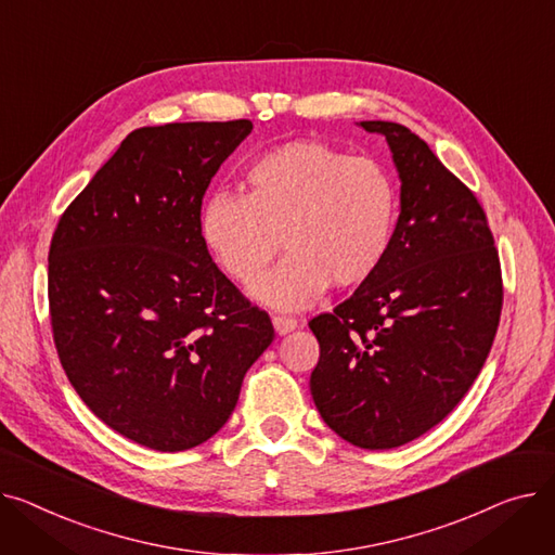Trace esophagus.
Listing matches in <instances>:
<instances>
[{"mask_svg": "<svg viewBox=\"0 0 555 555\" xmlns=\"http://www.w3.org/2000/svg\"><path fill=\"white\" fill-rule=\"evenodd\" d=\"M298 320L296 318H286V315H273V327L280 336L284 334H291L293 330H298Z\"/></svg>", "mask_w": 555, "mask_h": 555, "instance_id": "34e87169", "label": "esophagus"}]
</instances>
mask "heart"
<instances>
[{
  "label": "heart",
  "instance_id": "1",
  "mask_svg": "<svg viewBox=\"0 0 555 555\" xmlns=\"http://www.w3.org/2000/svg\"><path fill=\"white\" fill-rule=\"evenodd\" d=\"M248 194L217 192L202 208V235L235 282L261 274L284 245L292 255L250 293L298 311L332 282L372 280L392 250L399 185L383 163L318 141H293L250 163Z\"/></svg>",
  "mask_w": 555,
  "mask_h": 555
}]
</instances>
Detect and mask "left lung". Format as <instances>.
Returning a JSON list of instances; mask_svg holds the SVG:
<instances>
[{
  "instance_id": "obj_1",
  "label": "left lung",
  "mask_w": 555,
  "mask_h": 555,
  "mask_svg": "<svg viewBox=\"0 0 555 555\" xmlns=\"http://www.w3.org/2000/svg\"><path fill=\"white\" fill-rule=\"evenodd\" d=\"M358 125L392 152L401 212L380 271L309 322L320 343L311 397L338 437L387 450L428 433L464 399L491 351L504 291L475 194L408 127Z\"/></svg>"
}]
</instances>
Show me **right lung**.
Masks as SVG:
<instances>
[{"label": "right lung", "instance_id": "right-lung-1", "mask_svg": "<svg viewBox=\"0 0 555 555\" xmlns=\"http://www.w3.org/2000/svg\"><path fill=\"white\" fill-rule=\"evenodd\" d=\"M250 129H134L51 240L49 309L64 372L98 418L158 452L219 433L275 336L202 235L206 188Z\"/></svg>", "mask_w": 555, "mask_h": 555}]
</instances>
